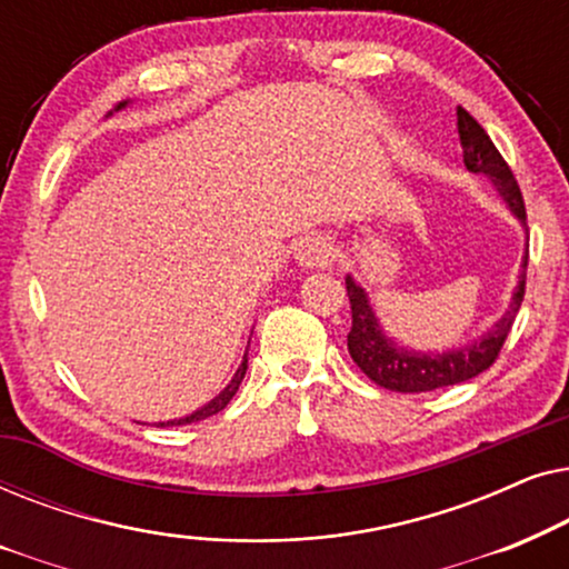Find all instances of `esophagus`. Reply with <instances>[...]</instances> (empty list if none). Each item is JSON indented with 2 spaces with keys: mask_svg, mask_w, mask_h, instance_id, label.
<instances>
[{
  "mask_svg": "<svg viewBox=\"0 0 569 569\" xmlns=\"http://www.w3.org/2000/svg\"><path fill=\"white\" fill-rule=\"evenodd\" d=\"M333 256V246L326 236H318V232H310V236L300 238L298 246H295V259H298L300 267L306 269H318L326 267Z\"/></svg>",
  "mask_w": 569,
  "mask_h": 569,
  "instance_id": "1",
  "label": "esophagus"
}]
</instances>
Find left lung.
Here are the masks:
<instances>
[{
  "instance_id": "8db88e82",
  "label": "left lung",
  "mask_w": 569,
  "mask_h": 569,
  "mask_svg": "<svg viewBox=\"0 0 569 569\" xmlns=\"http://www.w3.org/2000/svg\"><path fill=\"white\" fill-rule=\"evenodd\" d=\"M458 137L463 147V162L471 173L487 176L500 191V197L508 201L510 212L526 224V204L523 193L518 189L516 176L500 150L492 144V139L479 121L469 111L458 108ZM526 267L528 251L523 256V271L518 277V287L512 292V300L505 316L497 321L492 329L461 349H448V352H417V349L399 347L380 329L376 310H372L368 295L352 277H347V295L349 306H352V329L347 333V349L352 355L357 368L368 376L372 383L388 388V391L399 393H427L435 388L458 386L479 372H485L489 365L497 360L500 349L508 339L516 321L520 302L526 295Z\"/></svg>"
}]
</instances>
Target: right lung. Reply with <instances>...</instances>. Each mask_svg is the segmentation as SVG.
I'll return each mask as SVG.
<instances>
[{
    "label": "right lung",
    "mask_w": 569,
    "mask_h": 569,
    "mask_svg": "<svg viewBox=\"0 0 569 569\" xmlns=\"http://www.w3.org/2000/svg\"><path fill=\"white\" fill-rule=\"evenodd\" d=\"M127 103H129V100H123V103L116 106V111H121V108L127 106ZM246 370H248V357H243V362H240V368L236 370V376H232V380H230V383H228V388H224V391H222L220 396H214L212 401L204 403V407L197 409V411H193V415H189V417H181V419H170V422H158V425H154V427H173V425H191V422H201V419H207V417L217 415V411H222V409L228 407V403H230L232 396H236V391H238V388H240V383H243V376H246Z\"/></svg>",
    "instance_id": "obj_1"
}]
</instances>
